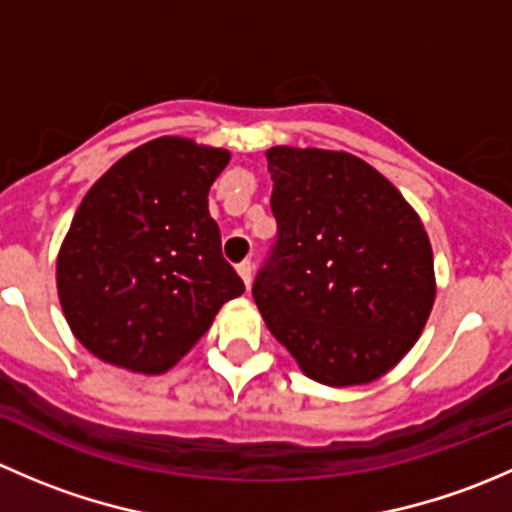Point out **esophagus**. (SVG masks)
Instances as JSON below:
<instances>
[{"label":"esophagus","mask_w":512,"mask_h":512,"mask_svg":"<svg viewBox=\"0 0 512 512\" xmlns=\"http://www.w3.org/2000/svg\"><path fill=\"white\" fill-rule=\"evenodd\" d=\"M252 272H255L252 262H242V265H237V275L242 277V282H245L247 289H250V285H252Z\"/></svg>","instance_id":"esophagus-1"}]
</instances>
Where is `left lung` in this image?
Here are the masks:
<instances>
[{
    "label": "left lung",
    "mask_w": 512,
    "mask_h": 512,
    "mask_svg": "<svg viewBox=\"0 0 512 512\" xmlns=\"http://www.w3.org/2000/svg\"><path fill=\"white\" fill-rule=\"evenodd\" d=\"M277 245L252 297L304 376L332 389L389 374L436 302L428 232L386 175L347 151L272 146Z\"/></svg>",
    "instance_id": "8db88e82"
}]
</instances>
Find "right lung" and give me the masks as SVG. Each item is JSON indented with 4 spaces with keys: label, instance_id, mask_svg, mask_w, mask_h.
I'll list each match as a JSON object with an SVG mask.
<instances>
[{
    "label": "right lung",
    "instance_id": "right-lung-1",
    "mask_svg": "<svg viewBox=\"0 0 512 512\" xmlns=\"http://www.w3.org/2000/svg\"><path fill=\"white\" fill-rule=\"evenodd\" d=\"M227 163L225 148L160 136L84 195L56 255V292L71 334L101 361L163 374L245 292L208 210Z\"/></svg>",
    "mask_w": 512,
    "mask_h": 512
}]
</instances>
